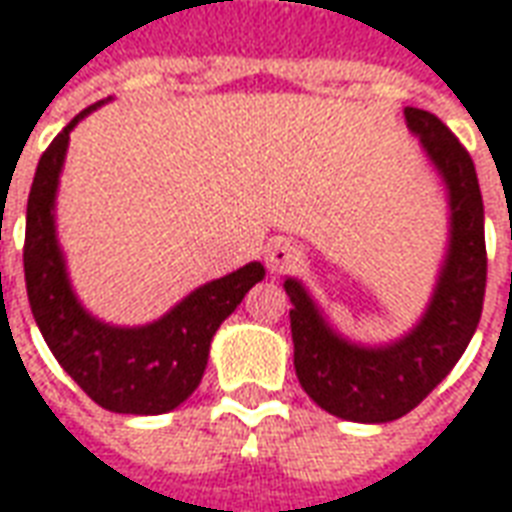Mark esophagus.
<instances>
[{
    "label": "esophagus",
    "instance_id": "esophagus-1",
    "mask_svg": "<svg viewBox=\"0 0 512 512\" xmlns=\"http://www.w3.org/2000/svg\"><path fill=\"white\" fill-rule=\"evenodd\" d=\"M264 262H267V267L273 273H286V270H292V267L303 262V248L295 245L292 239H275L273 245L267 248V253H264Z\"/></svg>",
    "mask_w": 512,
    "mask_h": 512
}]
</instances>
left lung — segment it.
Segmentation results:
<instances>
[{"mask_svg":"<svg viewBox=\"0 0 512 512\" xmlns=\"http://www.w3.org/2000/svg\"><path fill=\"white\" fill-rule=\"evenodd\" d=\"M427 162L444 184L449 234L433 295L411 331L383 344L347 339L300 278H286L295 372L322 411L361 424L400 419L447 378L477 331L485 297V215L477 170L458 137L433 112L405 107Z\"/></svg>","mask_w":512,"mask_h":512,"instance_id":"obj_1","label":"left lung"}]
</instances>
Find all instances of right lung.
<instances>
[{
	"instance_id": "1",
	"label": "right lung",
	"mask_w": 512,
	"mask_h": 512,
	"mask_svg": "<svg viewBox=\"0 0 512 512\" xmlns=\"http://www.w3.org/2000/svg\"><path fill=\"white\" fill-rule=\"evenodd\" d=\"M107 101L79 112L38 162L24 237L27 297L52 355L90 400L112 413L157 416L198 389L217 328L262 281L264 264L250 262L192 289L146 325H112L82 306L57 239V190L74 126Z\"/></svg>"
}]
</instances>
